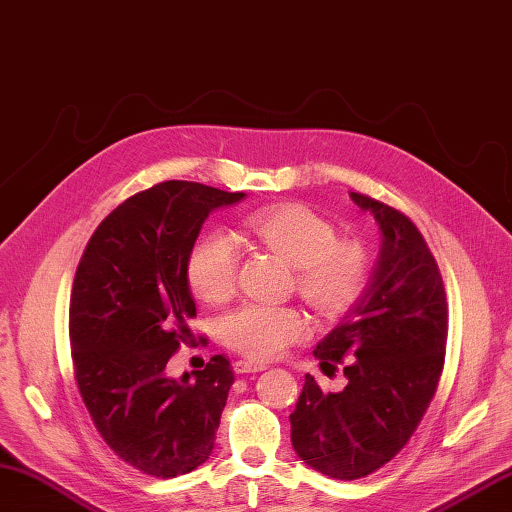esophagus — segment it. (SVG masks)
<instances>
[{"mask_svg": "<svg viewBox=\"0 0 512 512\" xmlns=\"http://www.w3.org/2000/svg\"><path fill=\"white\" fill-rule=\"evenodd\" d=\"M261 370H266L264 363H253V361H246V359L233 361V372L235 374H251V372H261Z\"/></svg>", "mask_w": 512, "mask_h": 512, "instance_id": "34e87169", "label": "esophagus"}]
</instances>
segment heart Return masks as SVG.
<instances>
[{"label":"heart","instance_id":"obj_1","mask_svg":"<svg viewBox=\"0 0 512 512\" xmlns=\"http://www.w3.org/2000/svg\"><path fill=\"white\" fill-rule=\"evenodd\" d=\"M244 229L290 261L298 294L324 316L350 309L368 283L370 253L365 244L355 238H337L333 222L305 205L287 203L259 209L246 216ZM238 268V242L229 233L214 231L192 246L186 277L196 296L207 303H222L235 292ZM307 331L305 313L294 305L246 303L220 322L225 344L255 361L283 355Z\"/></svg>","mask_w":512,"mask_h":512}]
</instances>
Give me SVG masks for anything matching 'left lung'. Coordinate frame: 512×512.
Masks as SVG:
<instances>
[{
  "label": "left lung",
  "mask_w": 512,
  "mask_h": 512,
  "mask_svg": "<svg viewBox=\"0 0 512 512\" xmlns=\"http://www.w3.org/2000/svg\"><path fill=\"white\" fill-rule=\"evenodd\" d=\"M381 227L383 248L368 290L313 350L326 376L344 365L346 387L313 376L290 415L292 445L324 476L357 480L396 456L435 398L448 342L443 279L424 235L396 207L350 192Z\"/></svg>",
  "instance_id": "1"
}]
</instances>
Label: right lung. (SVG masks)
Masks as SVG:
<instances>
[{"instance_id":"obj_1","label":"right lung","mask_w":512,"mask_h":512,"mask_svg":"<svg viewBox=\"0 0 512 512\" xmlns=\"http://www.w3.org/2000/svg\"><path fill=\"white\" fill-rule=\"evenodd\" d=\"M196 181H162L101 220L77 264L69 305L73 374L99 435L155 478L196 469L214 450L233 385L229 359L175 381L166 363L192 344L186 261L212 209L240 201Z\"/></svg>"}]
</instances>
